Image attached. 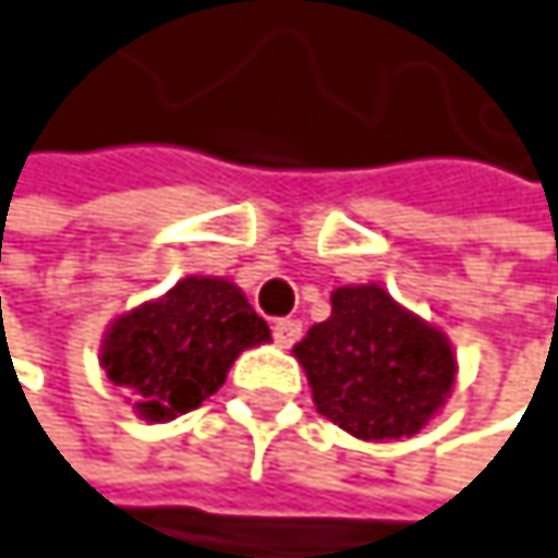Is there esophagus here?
I'll list each match as a JSON object with an SVG mask.
<instances>
[{
  "instance_id": "34e87169",
  "label": "esophagus",
  "mask_w": 558,
  "mask_h": 558,
  "mask_svg": "<svg viewBox=\"0 0 558 558\" xmlns=\"http://www.w3.org/2000/svg\"><path fill=\"white\" fill-rule=\"evenodd\" d=\"M304 333V324L298 317H281V320H274V340L281 343V347H294Z\"/></svg>"
}]
</instances>
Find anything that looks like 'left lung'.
<instances>
[{"label": "left lung", "instance_id": "obj_1", "mask_svg": "<svg viewBox=\"0 0 558 558\" xmlns=\"http://www.w3.org/2000/svg\"><path fill=\"white\" fill-rule=\"evenodd\" d=\"M294 353L317 413L361 440L413 436L444 407L457 377L447 337L374 284L333 291V314Z\"/></svg>", "mask_w": 558, "mask_h": 558}]
</instances>
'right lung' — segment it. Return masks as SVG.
Masks as SVG:
<instances>
[{"mask_svg": "<svg viewBox=\"0 0 558 558\" xmlns=\"http://www.w3.org/2000/svg\"><path fill=\"white\" fill-rule=\"evenodd\" d=\"M270 340L247 298L218 277H184L174 291L114 320L101 364L114 387H129L145 420H171L218 393L234 356Z\"/></svg>", "mask_w": 558, "mask_h": 558, "instance_id": "right-lung-1", "label": "right lung"}]
</instances>
